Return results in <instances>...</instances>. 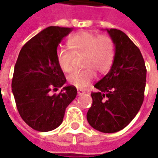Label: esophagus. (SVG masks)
Instances as JSON below:
<instances>
[{"label": "esophagus", "mask_w": 158, "mask_h": 158, "mask_svg": "<svg viewBox=\"0 0 158 158\" xmlns=\"http://www.w3.org/2000/svg\"><path fill=\"white\" fill-rule=\"evenodd\" d=\"M77 91H78V95H79V96H81V95H84V94H85V91H84V90H82V89H77Z\"/></svg>", "instance_id": "esophagus-1"}]
</instances>
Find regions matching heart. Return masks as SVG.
Here are the masks:
<instances>
[{"label": "heart", "mask_w": 158, "mask_h": 158, "mask_svg": "<svg viewBox=\"0 0 158 158\" xmlns=\"http://www.w3.org/2000/svg\"><path fill=\"white\" fill-rule=\"evenodd\" d=\"M68 50L59 49L56 54L59 68L64 73L73 69V56L84 55L83 67L86 69L69 74L70 85L78 89H86L96 78V71L106 73L113 65L115 46L113 40L107 35H96L88 31L73 34L67 41Z\"/></svg>", "instance_id": "heart-1"}]
</instances>
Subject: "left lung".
<instances>
[{
  "label": "left lung",
  "instance_id": "left-lung-1",
  "mask_svg": "<svg viewBox=\"0 0 158 158\" xmlns=\"http://www.w3.org/2000/svg\"><path fill=\"white\" fill-rule=\"evenodd\" d=\"M115 45L112 68L96 83L92 105L87 113L89 125L102 133H115L129 124L144 101L146 69L141 52L126 34L106 29Z\"/></svg>",
  "mask_w": 158,
  "mask_h": 158
}]
</instances>
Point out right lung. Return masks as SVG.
<instances>
[{
	"label": "right lung",
	"mask_w": 158,
	"mask_h": 158,
	"mask_svg": "<svg viewBox=\"0 0 158 158\" xmlns=\"http://www.w3.org/2000/svg\"><path fill=\"white\" fill-rule=\"evenodd\" d=\"M72 30L46 28L23 46L16 62L12 82L16 106L23 120L37 131L56 129L77 96L74 86H63L66 78L56 58L59 43ZM58 88L61 92L52 94Z\"/></svg>",
	"instance_id": "add662e5"
}]
</instances>
